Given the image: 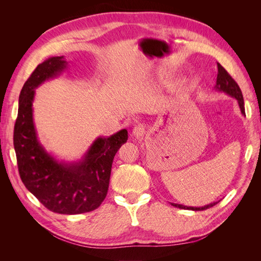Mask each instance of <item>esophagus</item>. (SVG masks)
Masks as SVG:
<instances>
[{"mask_svg": "<svg viewBox=\"0 0 261 261\" xmlns=\"http://www.w3.org/2000/svg\"><path fill=\"white\" fill-rule=\"evenodd\" d=\"M145 134V126L143 124H138L133 128V135L135 137H140Z\"/></svg>", "mask_w": 261, "mask_h": 261, "instance_id": "obj_1", "label": "esophagus"}]
</instances>
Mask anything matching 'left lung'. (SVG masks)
Wrapping results in <instances>:
<instances>
[{
    "instance_id": "8db88e82",
    "label": "left lung",
    "mask_w": 261,
    "mask_h": 261,
    "mask_svg": "<svg viewBox=\"0 0 261 261\" xmlns=\"http://www.w3.org/2000/svg\"><path fill=\"white\" fill-rule=\"evenodd\" d=\"M215 89L218 91H222L228 96H231L233 98H235L239 102V106L241 109L242 114L245 115V108H244V98H243V93L242 90L240 88V86L238 85L233 78L231 77V75L228 74L225 68L219 64L218 63V76H217V84ZM218 202H212L207 204V206L203 207H187V206H183V204L179 203H172V206H174L176 208L179 209H186V210H194V211H201V210H206L208 208H211L217 204Z\"/></svg>"
}]
</instances>
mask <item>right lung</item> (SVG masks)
Segmentation results:
<instances>
[{"label":"right lung","mask_w":261,"mask_h":261,"mask_svg":"<svg viewBox=\"0 0 261 261\" xmlns=\"http://www.w3.org/2000/svg\"><path fill=\"white\" fill-rule=\"evenodd\" d=\"M64 57L39 64L23 84L14 127V148L23 185L45 208L61 215L97 209L108 194L114 155L127 141V130L98 137L80 162H59L39 143L33 118L35 89L66 68Z\"/></svg>","instance_id":"1"}]
</instances>
